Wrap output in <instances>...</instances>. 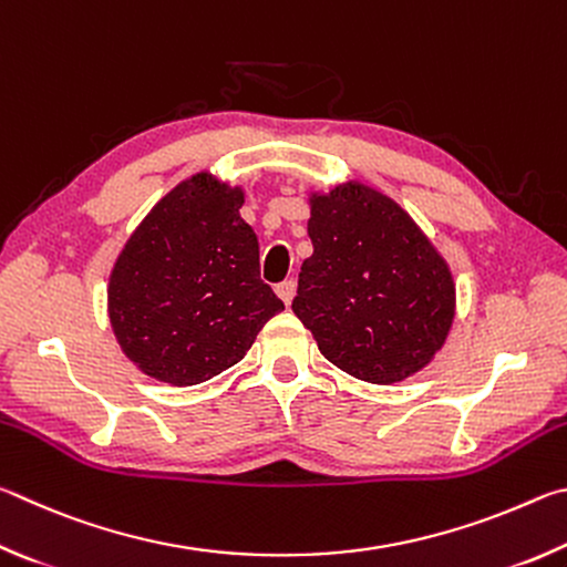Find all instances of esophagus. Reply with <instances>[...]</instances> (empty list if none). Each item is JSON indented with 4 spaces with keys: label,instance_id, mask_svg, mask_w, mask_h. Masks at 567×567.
<instances>
[{
    "label": "esophagus",
    "instance_id": "34e87169",
    "mask_svg": "<svg viewBox=\"0 0 567 567\" xmlns=\"http://www.w3.org/2000/svg\"><path fill=\"white\" fill-rule=\"evenodd\" d=\"M276 293L281 296L284 303H291L293 301V293H296V281H293V278H286V281L276 284Z\"/></svg>",
    "mask_w": 567,
    "mask_h": 567
}]
</instances>
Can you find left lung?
<instances>
[{"label":"left lung","mask_w":567,"mask_h":567,"mask_svg":"<svg viewBox=\"0 0 567 567\" xmlns=\"http://www.w3.org/2000/svg\"><path fill=\"white\" fill-rule=\"evenodd\" d=\"M309 236L291 309L326 359L369 383L421 371L449 336L455 289L413 218L349 184L313 198Z\"/></svg>","instance_id":"left-lung-1"}]
</instances>
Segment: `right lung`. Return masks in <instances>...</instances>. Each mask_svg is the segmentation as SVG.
<instances>
[{
    "label": "right lung",
    "mask_w": 567,
    "mask_h": 567,
    "mask_svg": "<svg viewBox=\"0 0 567 567\" xmlns=\"http://www.w3.org/2000/svg\"><path fill=\"white\" fill-rule=\"evenodd\" d=\"M238 188L196 174L128 238L109 278V319L146 375L196 385L231 369L284 301L261 281Z\"/></svg>",
    "instance_id": "add662e5"
}]
</instances>
